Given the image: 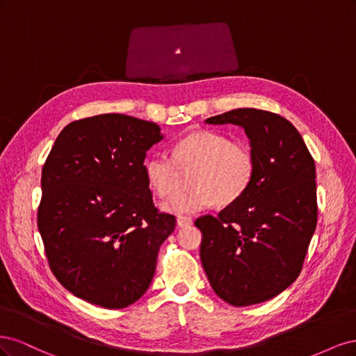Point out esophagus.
I'll return each mask as SVG.
<instances>
[{
	"label": "esophagus",
	"mask_w": 356,
	"mask_h": 356,
	"mask_svg": "<svg viewBox=\"0 0 356 356\" xmlns=\"http://www.w3.org/2000/svg\"><path fill=\"white\" fill-rule=\"evenodd\" d=\"M193 220L190 217H178L177 218V225L178 227H188V225H191Z\"/></svg>",
	"instance_id": "esophagus-1"
}]
</instances>
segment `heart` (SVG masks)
Instances as JSON below:
<instances>
[{"mask_svg":"<svg viewBox=\"0 0 356 356\" xmlns=\"http://www.w3.org/2000/svg\"><path fill=\"white\" fill-rule=\"evenodd\" d=\"M193 169L187 191L175 193L161 208L170 213H196L217 202L229 207L250 190L257 160L254 149L243 141L213 131H196L181 138L174 157L156 152L145 161V178L157 196L166 197L174 190L177 170Z\"/></svg>","mask_w":356,"mask_h":356,"instance_id":"heart-1","label":"heart"}]
</instances>
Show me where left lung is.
Segmentation results:
<instances>
[{"label": "left lung", "instance_id": "1", "mask_svg": "<svg viewBox=\"0 0 356 356\" xmlns=\"http://www.w3.org/2000/svg\"><path fill=\"white\" fill-rule=\"evenodd\" d=\"M207 123L243 127L257 170L238 202L217 217L196 220L202 266L215 294L229 305L263 303L293 284L303 267L318 220L315 160L279 114L238 108Z\"/></svg>", "mask_w": 356, "mask_h": 356}]
</instances>
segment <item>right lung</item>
Masks as SVG:
<instances>
[{
  "mask_svg": "<svg viewBox=\"0 0 356 356\" xmlns=\"http://www.w3.org/2000/svg\"><path fill=\"white\" fill-rule=\"evenodd\" d=\"M161 139L153 122L93 115L63 127L42 166L37 222L49 266L88 303L127 307L153 281L177 224L145 178V154Z\"/></svg>",
  "mask_w": 356,
  "mask_h": 356,
  "instance_id": "add662e5",
  "label": "right lung"
}]
</instances>
